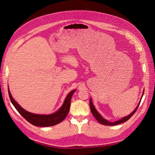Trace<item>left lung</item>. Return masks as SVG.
<instances>
[{
	"label": "left lung",
	"instance_id": "1",
	"mask_svg": "<svg viewBox=\"0 0 155 155\" xmlns=\"http://www.w3.org/2000/svg\"><path fill=\"white\" fill-rule=\"evenodd\" d=\"M143 93H144V91H143V94H142V96H143ZM140 102H141V101H140L139 104L138 105V106L137 107V108H136V109H134V110L132 112V113H131L130 114H129V115L127 116H125V117H124V118H121V119L120 120H118V121H115V122H109V121H108L107 120H105L104 118H102V117L101 116V115H100L99 113H98V112H97V110H96L95 107H94L91 99H90V107H91V112H92V114H93L94 116V118L96 119V120H97L100 124H103V125H118V124H121V123L125 122V121H127L129 119H130V118H131V117H132V116H133V114L135 113V112L137 111V109H138L139 105H140Z\"/></svg>",
	"mask_w": 155,
	"mask_h": 155
}]
</instances>
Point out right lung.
Wrapping results in <instances>:
<instances>
[{
    "instance_id": "right-lung-1",
    "label": "right lung",
    "mask_w": 155,
    "mask_h": 155,
    "mask_svg": "<svg viewBox=\"0 0 155 155\" xmlns=\"http://www.w3.org/2000/svg\"><path fill=\"white\" fill-rule=\"evenodd\" d=\"M75 91H76V89L72 91L68 94V96L66 97V99H65L64 101L63 105L57 112H55L54 114H49V115L33 114V113H31V112L25 110L24 109H22V108L18 105L15 100H13V98L12 97L9 89H8V94H9V97H10V100L13 106L15 107L17 110L19 112V114L23 117V118H24L25 120H26L29 123L35 126L49 127V126H53L61 123L62 121L64 120L65 118H66L70 110L71 97Z\"/></svg>"
}]
</instances>
